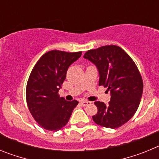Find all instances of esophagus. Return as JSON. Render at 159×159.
Masks as SVG:
<instances>
[{"label": "esophagus", "mask_w": 159, "mask_h": 159, "mask_svg": "<svg viewBox=\"0 0 159 159\" xmlns=\"http://www.w3.org/2000/svg\"><path fill=\"white\" fill-rule=\"evenodd\" d=\"M80 103L82 106L86 107V106H88V105L91 104V102H89V101H87V100H82V101H80Z\"/></svg>", "instance_id": "obj_1"}]
</instances>
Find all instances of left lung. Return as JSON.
Here are the masks:
<instances>
[{"label": "left lung", "instance_id": "obj_1", "mask_svg": "<svg viewBox=\"0 0 159 159\" xmlns=\"http://www.w3.org/2000/svg\"><path fill=\"white\" fill-rule=\"evenodd\" d=\"M84 57L93 63L99 74V86L107 88L111 101L95 102L98 112L92 116L96 124L118 128L133 117L139 106L143 82L137 66L119 46L106 45L92 49Z\"/></svg>", "mask_w": 159, "mask_h": 159}]
</instances>
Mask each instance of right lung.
<instances>
[{
	"mask_svg": "<svg viewBox=\"0 0 159 159\" xmlns=\"http://www.w3.org/2000/svg\"><path fill=\"white\" fill-rule=\"evenodd\" d=\"M82 52L52 50L43 54L32 70L26 87V101L32 117L45 130L57 131L69 120L77 100L66 101L58 92L67 68Z\"/></svg>",
	"mask_w": 159,
	"mask_h": 159,
	"instance_id": "1",
	"label": "right lung"
}]
</instances>
